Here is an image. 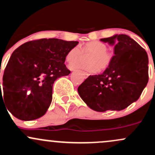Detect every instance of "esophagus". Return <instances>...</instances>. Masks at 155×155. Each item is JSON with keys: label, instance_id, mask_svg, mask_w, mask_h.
Returning <instances> with one entry per match:
<instances>
[{"label": "esophagus", "instance_id": "1", "mask_svg": "<svg viewBox=\"0 0 155 155\" xmlns=\"http://www.w3.org/2000/svg\"><path fill=\"white\" fill-rule=\"evenodd\" d=\"M81 71V73H82V74H83V75L84 76V78H86L88 77V76L89 75V74H88L87 72H85V71Z\"/></svg>", "mask_w": 155, "mask_h": 155}]
</instances>
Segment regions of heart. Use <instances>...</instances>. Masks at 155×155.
<instances>
[{"label": "heart", "instance_id": "1", "mask_svg": "<svg viewBox=\"0 0 155 155\" xmlns=\"http://www.w3.org/2000/svg\"><path fill=\"white\" fill-rule=\"evenodd\" d=\"M108 47L104 43L101 41H90L81 47L75 46L69 50L66 54V61L69 64L78 62L82 58L83 53L91 54L88 58L89 64L86 65H74L71 67L80 66L89 72L95 73L98 70L107 69L110 66L113 59V54L108 50Z\"/></svg>", "mask_w": 155, "mask_h": 155}]
</instances>
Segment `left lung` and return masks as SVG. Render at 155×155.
<instances>
[{
    "label": "left lung",
    "instance_id": "obj_1",
    "mask_svg": "<svg viewBox=\"0 0 155 155\" xmlns=\"http://www.w3.org/2000/svg\"><path fill=\"white\" fill-rule=\"evenodd\" d=\"M101 41L115 44L112 61L101 74L89 75L80 85L78 91L93 110H123L137 101L147 85V53L126 35H116Z\"/></svg>",
    "mask_w": 155,
    "mask_h": 155
}]
</instances>
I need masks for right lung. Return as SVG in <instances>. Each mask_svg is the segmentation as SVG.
Returning a JSON list of instances; mask_svg holds the SVG:
<instances>
[{
  "label": "right lung",
  "instance_id": "add662e5",
  "mask_svg": "<svg viewBox=\"0 0 155 155\" xmlns=\"http://www.w3.org/2000/svg\"><path fill=\"white\" fill-rule=\"evenodd\" d=\"M78 44L43 38L25 43L13 51L3 76V96L1 89V99L13 116L32 120L44 115L52 100L53 84L70 73L64 62Z\"/></svg>",
  "mask_w": 155,
  "mask_h": 155
}]
</instances>
